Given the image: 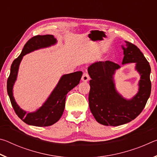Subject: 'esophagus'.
Masks as SVG:
<instances>
[{"instance_id":"esophagus-1","label":"esophagus","mask_w":157,"mask_h":157,"mask_svg":"<svg viewBox=\"0 0 157 157\" xmlns=\"http://www.w3.org/2000/svg\"><path fill=\"white\" fill-rule=\"evenodd\" d=\"M89 74L87 73H83V75H82V81H83V82H88L89 80Z\"/></svg>"}]
</instances>
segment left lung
<instances>
[{"instance_id":"obj_1","label":"left lung","mask_w":157,"mask_h":157,"mask_svg":"<svg viewBox=\"0 0 157 157\" xmlns=\"http://www.w3.org/2000/svg\"><path fill=\"white\" fill-rule=\"evenodd\" d=\"M122 46L124 57L122 64L135 63L140 75L139 91L131 99L123 98L116 89L114 75L121 66L106 61L97 62L88 67L89 108L98 123L107 126H118L132 121L141 113L151 93L149 62L135 45L125 41Z\"/></svg>"}]
</instances>
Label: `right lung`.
I'll list each match as a JSON object with an SVG mask.
<instances>
[{"mask_svg":"<svg viewBox=\"0 0 157 157\" xmlns=\"http://www.w3.org/2000/svg\"><path fill=\"white\" fill-rule=\"evenodd\" d=\"M57 43V39L51 34L33 36L28 41L21 55L12 63L10 74L7 82V94L17 115L24 123L30 125L46 127L57 123L64 111L66 94L79 83L82 78V71L62 75L49 97L41 107L35 111L27 112L18 106L13 95V87L17 79L18 68L23 56L34 50L50 47Z\"/></svg>","mask_w":157,"mask_h":157,"instance_id":"1","label":"right lung"}]
</instances>
